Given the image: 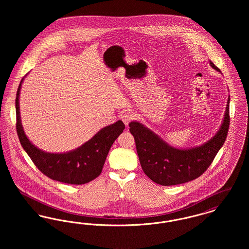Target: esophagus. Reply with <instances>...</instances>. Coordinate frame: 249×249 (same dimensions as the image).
Returning <instances> with one entry per match:
<instances>
[{"label":"esophagus","mask_w":249,"mask_h":249,"mask_svg":"<svg viewBox=\"0 0 249 249\" xmlns=\"http://www.w3.org/2000/svg\"><path fill=\"white\" fill-rule=\"evenodd\" d=\"M121 119H122V121L124 122V124L128 126L130 121H132V120L134 119V116H133V114H132L131 112L127 111V112H125V113L121 116Z\"/></svg>","instance_id":"esophagus-1"}]
</instances>
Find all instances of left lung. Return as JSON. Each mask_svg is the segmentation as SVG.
<instances>
[{
    "mask_svg": "<svg viewBox=\"0 0 249 249\" xmlns=\"http://www.w3.org/2000/svg\"><path fill=\"white\" fill-rule=\"evenodd\" d=\"M210 65L220 71L212 61ZM129 126L142 171L148 178L161 186L187 183L201 177L225 142L230 127V97L220 129L209 141L194 148H175L137 121Z\"/></svg>",
    "mask_w": 249,
    "mask_h": 249,
    "instance_id": "obj_1",
    "label": "left lung"
}]
</instances>
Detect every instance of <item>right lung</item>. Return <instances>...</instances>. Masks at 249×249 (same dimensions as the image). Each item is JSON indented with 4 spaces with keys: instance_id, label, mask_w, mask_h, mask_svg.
<instances>
[{
    "instance_id": "1",
    "label": "right lung",
    "mask_w": 249,
    "mask_h": 249,
    "mask_svg": "<svg viewBox=\"0 0 249 249\" xmlns=\"http://www.w3.org/2000/svg\"><path fill=\"white\" fill-rule=\"evenodd\" d=\"M24 77L18 86L16 97L17 132L20 143L35 165L48 178L59 182L82 185L92 181L102 173L107 154L116 139L125 129L119 120L105 127L80 147L67 153H48L37 148L24 132L19 115V91Z\"/></svg>"
}]
</instances>
